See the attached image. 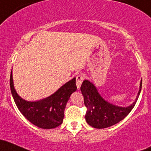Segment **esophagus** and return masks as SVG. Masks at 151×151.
I'll list each match as a JSON object with an SVG mask.
<instances>
[{"label":"esophagus","mask_w":151,"mask_h":151,"mask_svg":"<svg viewBox=\"0 0 151 151\" xmlns=\"http://www.w3.org/2000/svg\"><path fill=\"white\" fill-rule=\"evenodd\" d=\"M84 80V77L82 75H78L76 77V84H77V88L79 89L81 87V84H82V82Z\"/></svg>","instance_id":"obj_1"}]
</instances>
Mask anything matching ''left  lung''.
Masks as SVG:
<instances>
[{
	"label": "left lung",
	"instance_id": "left-lung-1",
	"mask_svg": "<svg viewBox=\"0 0 151 151\" xmlns=\"http://www.w3.org/2000/svg\"><path fill=\"white\" fill-rule=\"evenodd\" d=\"M142 88V80L135 102L127 107H120L105 100L99 93L95 85L85 79L80 89L84 96V105L87 107L85 120L94 128L102 129L117 124L130 112L136 103Z\"/></svg>",
	"mask_w": 151,
	"mask_h": 151
}]
</instances>
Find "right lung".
Returning a JSON list of instances; mask_svg holds the SVG:
<instances>
[{"label": "right lung", "mask_w": 151, "mask_h": 151, "mask_svg": "<svg viewBox=\"0 0 151 151\" xmlns=\"http://www.w3.org/2000/svg\"><path fill=\"white\" fill-rule=\"evenodd\" d=\"M10 87L15 103L21 114L34 125L43 129L54 128L62 123L68 100L71 94L77 90L74 77L49 97L37 101L25 100L14 88L12 71Z\"/></svg>", "instance_id": "obj_1"}]
</instances>
